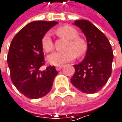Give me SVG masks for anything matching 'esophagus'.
I'll list each match as a JSON object with an SVG mask.
<instances>
[{
	"mask_svg": "<svg viewBox=\"0 0 122 122\" xmlns=\"http://www.w3.org/2000/svg\"><path fill=\"white\" fill-rule=\"evenodd\" d=\"M62 65H58V66H56V70H57V71H60V70L62 69Z\"/></svg>",
	"mask_w": 122,
	"mask_h": 122,
	"instance_id": "34e87169",
	"label": "esophagus"
}]
</instances>
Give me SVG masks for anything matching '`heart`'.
I'll use <instances>...</instances> for the list:
<instances>
[{"label":"heart","instance_id":"heart-1","mask_svg":"<svg viewBox=\"0 0 122 122\" xmlns=\"http://www.w3.org/2000/svg\"><path fill=\"white\" fill-rule=\"evenodd\" d=\"M57 35L68 40L65 52H55L50 54L47 59L50 63L54 65H62L73 60L75 57H83L87 50L86 41L78 37V32L74 27L65 25L57 28L55 31ZM41 46L46 52H50L54 49V42L49 33L44 35L41 39Z\"/></svg>","mask_w":122,"mask_h":122}]
</instances>
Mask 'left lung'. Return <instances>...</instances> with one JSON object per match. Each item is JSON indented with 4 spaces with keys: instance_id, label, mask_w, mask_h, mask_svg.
Returning <instances> with one entry per match:
<instances>
[{
    "instance_id": "obj_1",
    "label": "left lung",
    "mask_w": 122,
    "mask_h": 122,
    "mask_svg": "<svg viewBox=\"0 0 122 122\" xmlns=\"http://www.w3.org/2000/svg\"><path fill=\"white\" fill-rule=\"evenodd\" d=\"M78 26L86 36L88 50L85 59L74 65L72 84L86 93H95L107 83L112 75L114 54L112 45L103 33L87 20H77Z\"/></svg>"
}]
</instances>
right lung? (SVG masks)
I'll list each match as a JSON object with an SVG mask.
<instances>
[{"mask_svg":"<svg viewBox=\"0 0 122 122\" xmlns=\"http://www.w3.org/2000/svg\"><path fill=\"white\" fill-rule=\"evenodd\" d=\"M57 21H36L28 24L15 36L7 57L10 79L17 90L26 97L36 99L46 96L52 89L58 72L55 66L44 70L41 39Z\"/></svg>","mask_w":122,"mask_h":122,"instance_id":"obj_1","label":"right lung"}]
</instances>
